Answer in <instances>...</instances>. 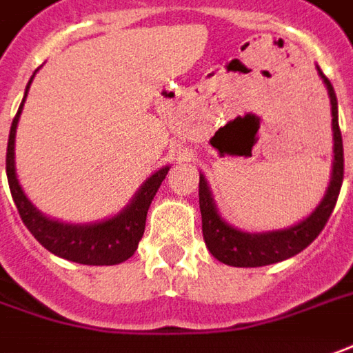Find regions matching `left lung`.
I'll return each instance as SVG.
<instances>
[{"instance_id": "obj_1", "label": "left lung", "mask_w": 353, "mask_h": 353, "mask_svg": "<svg viewBox=\"0 0 353 353\" xmlns=\"http://www.w3.org/2000/svg\"><path fill=\"white\" fill-rule=\"evenodd\" d=\"M317 73L327 86L328 98H330L334 146H332V172H330L327 191L309 216L299 220L294 226L282 228V230H268V232L239 230L226 222L218 212L207 177L199 174V207H201V216H203V237L212 257L224 265L245 268L265 267V265H274V263L294 257L297 253H301L323 232L327 220L334 210L342 179H344V146H342V133L338 127V102L334 88L319 65Z\"/></svg>"}]
</instances>
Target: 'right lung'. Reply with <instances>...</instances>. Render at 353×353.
Here are the masks:
<instances>
[{
	"label": "right lung",
	"mask_w": 353,
	"mask_h": 353,
	"mask_svg": "<svg viewBox=\"0 0 353 353\" xmlns=\"http://www.w3.org/2000/svg\"><path fill=\"white\" fill-rule=\"evenodd\" d=\"M32 79L34 75L30 77L26 85L25 96L11 123L9 143H7V181H9V189H11L17 210L21 214V220L25 222L28 232L36 237V241L42 243L50 253H54L57 257L81 263V265H94V267L119 265L129 257H133V253L137 251L139 241L145 234L148 207L157 195L158 187L166 179L170 166L158 168L152 176L146 177L137 189L135 195L131 196V201L114 216L86 222V224H71V222H61L56 218L46 216L25 195L23 187L17 179L15 168L17 125L23 114V106H25Z\"/></svg>",
	"instance_id": "1"
}]
</instances>
